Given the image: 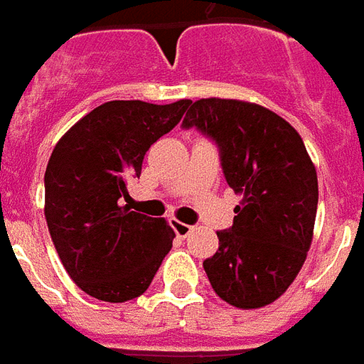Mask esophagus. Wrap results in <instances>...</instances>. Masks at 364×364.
Returning <instances> with one entry per match:
<instances>
[{
    "label": "esophagus",
    "instance_id": "1",
    "mask_svg": "<svg viewBox=\"0 0 364 364\" xmlns=\"http://www.w3.org/2000/svg\"><path fill=\"white\" fill-rule=\"evenodd\" d=\"M171 225H172V229H174V232H176V235H178L180 238L190 237V232H192V230H193L192 225H186V223L176 221V219H172Z\"/></svg>",
    "mask_w": 364,
    "mask_h": 364
}]
</instances>
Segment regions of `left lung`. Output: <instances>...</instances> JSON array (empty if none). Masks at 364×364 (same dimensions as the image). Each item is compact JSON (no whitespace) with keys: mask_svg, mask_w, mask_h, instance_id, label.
I'll return each instance as SVG.
<instances>
[{"mask_svg":"<svg viewBox=\"0 0 364 364\" xmlns=\"http://www.w3.org/2000/svg\"><path fill=\"white\" fill-rule=\"evenodd\" d=\"M211 137L227 184L242 193L219 250L203 262L211 287L237 309H262L285 293L312 242L318 176L301 135L254 102L200 98L182 122Z\"/></svg>","mask_w":364,"mask_h":364,"instance_id":"left-lung-1","label":"left lung"}]
</instances>
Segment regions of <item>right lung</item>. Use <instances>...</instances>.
Segmentation results:
<instances>
[{"instance_id": "right-lung-1", "label": "right lung", "mask_w": 364, "mask_h": 364, "mask_svg": "<svg viewBox=\"0 0 364 364\" xmlns=\"http://www.w3.org/2000/svg\"><path fill=\"white\" fill-rule=\"evenodd\" d=\"M190 100H110L55 143L44 174V215L65 272L98 301L126 302L147 291L174 230L129 211L127 182L145 153L184 116Z\"/></svg>"}]
</instances>
